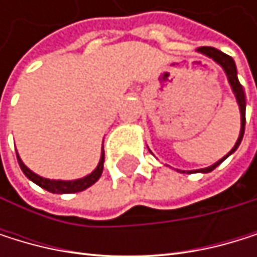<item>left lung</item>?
I'll use <instances>...</instances> for the list:
<instances>
[{"mask_svg":"<svg viewBox=\"0 0 257 257\" xmlns=\"http://www.w3.org/2000/svg\"><path fill=\"white\" fill-rule=\"evenodd\" d=\"M199 52L203 54V55H206V57L213 58L217 64L222 66V69H223L225 74H226V78H228V83H230V86H231V89H233V92H234V95H236V100H237V104H239V111H240V133H239V139H237L236 145L233 146V150H231L228 154H226L223 159H220L219 162H216L214 165H211V166H208V168H202V170H197V173H210V171L214 170L216 166H219L226 157L231 156V154L237 150V146H239L240 142H242L243 131H245V92H243L242 84H240L239 80H237V71H236L234 60H233L230 55H226V54L217 51V49H214V47H199ZM182 173H185V171H182ZM186 173H193V171H186Z\"/></svg>","mask_w":257,"mask_h":257,"instance_id":"left-lung-1","label":"left lung"}]
</instances>
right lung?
Wrapping results in <instances>:
<instances>
[{
	"mask_svg": "<svg viewBox=\"0 0 257 257\" xmlns=\"http://www.w3.org/2000/svg\"><path fill=\"white\" fill-rule=\"evenodd\" d=\"M17 159H18V163H20V168L23 170V173L26 174V177L29 180H32L34 183H37L41 188H44L46 191L49 193H55V194H71V193H78V191H83L86 188H89L91 185H94L101 173H103V162H104V153H101V157H100V162L97 165L95 170L87 174L86 177H81V179H77V180H51V179H44L38 174H35L34 171H31L29 168L23 163V160L20 159V156L17 154Z\"/></svg>",
	"mask_w": 257,
	"mask_h": 257,
	"instance_id": "1",
	"label": "right lung"
}]
</instances>
